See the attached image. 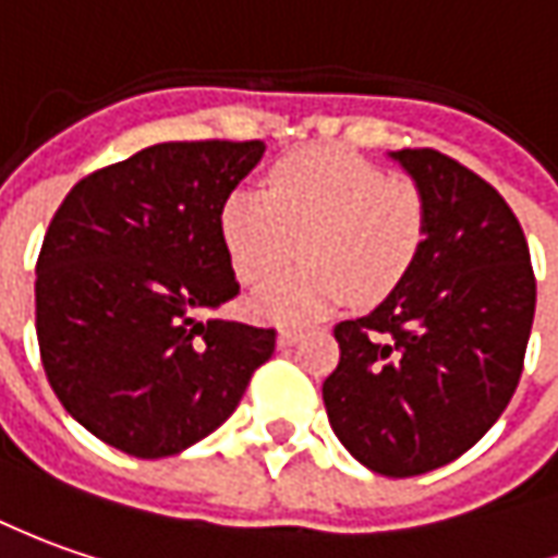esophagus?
Instances as JSON below:
<instances>
[{
	"label": "esophagus",
	"instance_id": "1",
	"mask_svg": "<svg viewBox=\"0 0 558 558\" xmlns=\"http://www.w3.org/2000/svg\"><path fill=\"white\" fill-rule=\"evenodd\" d=\"M302 339V329L295 327H280L278 329V344L280 348H290V344H295Z\"/></svg>",
	"mask_w": 558,
	"mask_h": 558
}]
</instances>
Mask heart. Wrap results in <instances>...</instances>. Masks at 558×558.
<instances>
[{
	"label": "heart",
	"instance_id": "b5f03b06",
	"mask_svg": "<svg viewBox=\"0 0 558 558\" xmlns=\"http://www.w3.org/2000/svg\"><path fill=\"white\" fill-rule=\"evenodd\" d=\"M222 241L247 283L278 275L302 241L305 268L265 283L250 311L265 320H311L344 295L373 308L385 302L418 259L424 198L409 180L342 149H308L287 158L268 195L238 189L219 210Z\"/></svg>",
	"mask_w": 558,
	"mask_h": 558
}]
</instances>
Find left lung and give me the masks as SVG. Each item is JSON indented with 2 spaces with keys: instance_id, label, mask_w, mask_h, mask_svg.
<instances>
[{
  "instance_id": "8db88e82",
  "label": "left lung",
  "mask_w": 558,
  "mask_h": 558,
  "mask_svg": "<svg viewBox=\"0 0 558 558\" xmlns=\"http://www.w3.org/2000/svg\"><path fill=\"white\" fill-rule=\"evenodd\" d=\"M390 158L422 192V253L378 308L336 327L342 357L324 381V407L363 468L418 476L501 418L537 290L522 226L483 177L437 149Z\"/></svg>"
}]
</instances>
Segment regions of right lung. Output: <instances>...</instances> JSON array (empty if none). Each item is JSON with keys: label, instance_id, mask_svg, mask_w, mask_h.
<instances>
[{"label": "right lung", "instance_id": "add662e5", "mask_svg": "<svg viewBox=\"0 0 558 558\" xmlns=\"http://www.w3.org/2000/svg\"><path fill=\"white\" fill-rule=\"evenodd\" d=\"M265 143H158L72 185L36 263V336L57 400L106 446L168 458L214 434L275 329L201 320L238 295L219 210Z\"/></svg>", "mask_w": 558, "mask_h": 558}]
</instances>
